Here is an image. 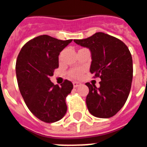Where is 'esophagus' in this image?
<instances>
[{
    "instance_id": "esophagus-1",
    "label": "esophagus",
    "mask_w": 147,
    "mask_h": 147,
    "mask_svg": "<svg viewBox=\"0 0 147 147\" xmlns=\"http://www.w3.org/2000/svg\"><path fill=\"white\" fill-rule=\"evenodd\" d=\"M73 85H74V88H78V87H79V86L80 85V83L76 82V81H75V82H73Z\"/></svg>"
}]
</instances>
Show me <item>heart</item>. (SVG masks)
<instances>
[{"label": "heart", "mask_w": 147, "mask_h": 147, "mask_svg": "<svg viewBox=\"0 0 147 147\" xmlns=\"http://www.w3.org/2000/svg\"><path fill=\"white\" fill-rule=\"evenodd\" d=\"M81 75V70L80 69H74L72 71H70V76L74 78H80Z\"/></svg>", "instance_id": "b5f03b06"}]
</instances>
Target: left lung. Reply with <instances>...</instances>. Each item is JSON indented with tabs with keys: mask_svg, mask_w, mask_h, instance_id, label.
<instances>
[{
	"mask_svg": "<svg viewBox=\"0 0 147 147\" xmlns=\"http://www.w3.org/2000/svg\"><path fill=\"white\" fill-rule=\"evenodd\" d=\"M78 45L89 49L90 72L101 78L100 87L86 83L88 111L102 119L116 114L127 100L132 80V59L126 45L115 37L96 32L84 39H74Z\"/></svg>",
	"mask_w": 147,
	"mask_h": 147,
	"instance_id": "obj_1",
	"label": "left lung"
}]
</instances>
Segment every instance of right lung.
Instances as JSON below:
<instances>
[{"instance_id":"obj_1","label":"right lung","mask_w":147,"mask_h":147,"mask_svg":"<svg viewBox=\"0 0 147 147\" xmlns=\"http://www.w3.org/2000/svg\"><path fill=\"white\" fill-rule=\"evenodd\" d=\"M71 42L39 36L28 41L18 56L15 71L21 94L31 112L42 122H57L67 112L66 97L73 84L66 80L59 87L49 78L59 67L60 52Z\"/></svg>"}]
</instances>
